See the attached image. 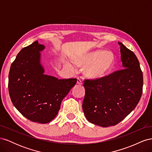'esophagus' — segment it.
Here are the masks:
<instances>
[{
	"label": "esophagus",
	"mask_w": 152,
	"mask_h": 152,
	"mask_svg": "<svg viewBox=\"0 0 152 152\" xmlns=\"http://www.w3.org/2000/svg\"><path fill=\"white\" fill-rule=\"evenodd\" d=\"M77 84L79 86H82V82L80 79H77Z\"/></svg>",
	"instance_id": "esophagus-1"
}]
</instances>
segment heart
Masks as SVG:
<instances>
[{
  "label": "heart",
  "instance_id": "b5f03b06",
  "mask_svg": "<svg viewBox=\"0 0 152 152\" xmlns=\"http://www.w3.org/2000/svg\"><path fill=\"white\" fill-rule=\"evenodd\" d=\"M115 60L113 53L98 50L77 58L75 63L82 66L87 65L84 69V75L90 79L97 80L108 74L114 65ZM68 66L72 68L70 64H68Z\"/></svg>",
  "mask_w": 152,
  "mask_h": 152
}]
</instances>
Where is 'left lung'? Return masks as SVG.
Listing matches in <instances>:
<instances>
[{
  "instance_id": "obj_1",
  "label": "left lung",
  "mask_w": 152,
  "mask_h": 152,
  "mask_svg": "<svg viewBox=\"0 0 152 152\" xmlns=\"http://www.w3.org/2000/svg\"><path fill=\"white\" fill-rule=\"evenodd\" d=\"M122 69L100 79H85L82 109L87 121L103 127L124 120L139 103L143 78L136 55L121 42Z\"/></svg>"
}]
</instances>
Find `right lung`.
<instances>
[{"mask_svg":"<svg viewBox=\"0 0 152 152\" xmlns=\"http://www.w3.org/2000/svg\"><path fill=\"white\" fill-rule=\"evenodd\" d=\"M44 48L37 40L23 48L11 64L8 82L16 108L28 120L40 124L55 118L62 100L77 82V79H58L44 74L40 53Z\"/></svg>","mask_w":152,"mask_h":152,"instance_id":"1","label":"right lung"}]
</instances>
